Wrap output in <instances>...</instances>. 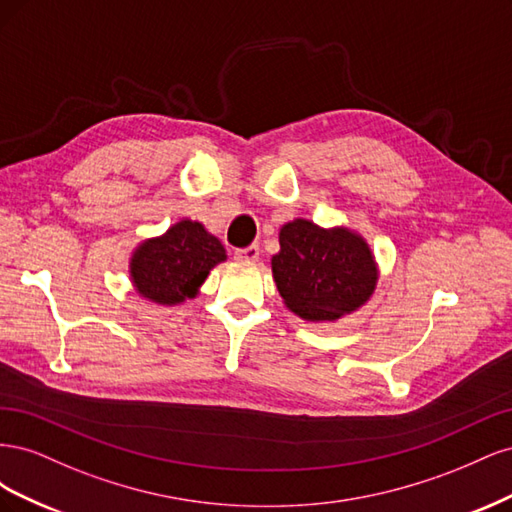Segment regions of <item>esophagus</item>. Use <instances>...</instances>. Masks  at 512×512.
I'll list each match as a JSON object with an SVG mask.
<instances>
[{
  "label": "esophagus",
  "instance_id": "esophagus-1",
  "mask_svg": "<svg viewBox=\"0 0 512 512\" xmlns=\"http://www.w3.org/2000/svg\"><path fill=\"white\" fill-rule=\"evenodd\" d=\"M260 256V247L258 245H247L241 247V250H235V258L243 260V262H254Z\"/></svg>",
  "mask_w": 512,
  "mask_h": 512
}]
</instances>
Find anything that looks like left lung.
<instances>
[{"instance_id":"1","label":"left lung","mask_w":512,"mask_h":512,"mask_svg":"<svg viewBox=\"0 0 512 512\" xmlns=\"http://www.w3.org/2000/svg\"><path fill=\"white\" fill-rule=\"evenodd\" d=\"M271 269L286 307L312 322L352 314L371 297L378 280L363 237L307 220L282 226L280 252L271 258Z\"/></svg>"}]
</instances>
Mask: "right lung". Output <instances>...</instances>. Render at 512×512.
Segmentation results:
<instances>
[{
    "mask_svg": "<svg viewBox=\"0 0 512 512\" xmlns=\"http://www.w3.org/2000/svg\"><path fill=\"white\" fill-rule=\"evenodd\" d=\"M222 260H226V250L218 237L209 235L200 222L181 220L162 237L138 245L130 275L141 297L160 305H177L196 297L209 271Z\"/></svg>",
    "mask_w": 512,
    "mask_h": 512,
    "instance_id": "obj_1",
    "label": "right lung"
}]
</instances>
